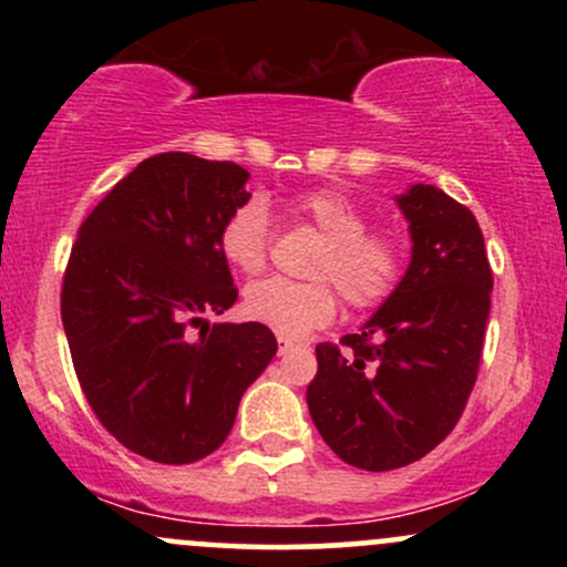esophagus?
<instances>
[{"instance_id":"obj_1","label":"esophagus","mask_w":567,"mask_h":567,"mask_svg":"<svg viewBox=\"0 0 567 567\" xmlns=\"http://www.w3.org/2000/svg\"><path fill=\"white\" fill-rule=\"evenodd\" d=\"M290 349H296V341H292V338H288V336H277V351H279V354H288Z\"/></svg>"}]
</instances>
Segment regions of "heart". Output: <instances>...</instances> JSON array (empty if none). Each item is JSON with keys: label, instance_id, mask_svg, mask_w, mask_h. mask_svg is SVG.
Returning <instances> with one entry per match:
<instances>
[{"label": "heart", "instance_id": "obj_1", "mask_svg": "<svg viewBox=\"0 0 567 567\" xmlns=\"http://www.w3.org/2000/svg\"><path fill=\"white\" fill-rule=\"evenodd\" d=\"M292 213L322 234L311 256L306 282L271 277L250 285L243 309L279 336L298 338L336 317L338 293L354 311H373L400 288L405 256L392 234L370 231L368 216L338 188H311L292 199ZM271 218L258 197H247L226 216L218 231L220 256L243 275L266 269L271 252Z\"/></svg>", "mask_w": 567, "mask_h": 567}]
</instances>
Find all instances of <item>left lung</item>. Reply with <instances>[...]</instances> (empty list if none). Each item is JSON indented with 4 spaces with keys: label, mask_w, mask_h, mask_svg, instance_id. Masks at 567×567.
Instances as JSON below:
<instances>
[{
    "label": "left lung",
    "mask_w": 567,
    "mask_h": 567,
    "mask_svg": "<svg viewBox=\"0 0 567 567\" xmlns=\"http://www.w3.org/2000/svg\"><path fill=\"white\" fill-rule=\"evenodd\" d=\"M413 261L360 333L317 343L306 389L330 451L368 472L424 458L458 424L477 381L493 275L477 218L434 186L400 199Z\"/></svg>",
    "instance_id": "left-lung-1"
}]
</instances>
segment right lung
Returning a JSON list of instances; mask_svg holds the SVG:
<instances>
[{
	"mask_svg": "<svg viewBox=\"0 0 567 567\" xmlns=\"http://www.w3.org/2000/svg\"><path fill=\"white\" fill-rule=\"evenodd\" d=\"M237 162L143 159L71 247L61 317L103 429L143 458L192 464L229 437L245 389L277 354L261 322L207 324L237 301L218 231L245 202Z\"/></svg>",
	"mask_w": 567,
	"mask_h": 567,
	"instance_id": "right-lung-1",
	"label": "right lung"
}]
</instances>
